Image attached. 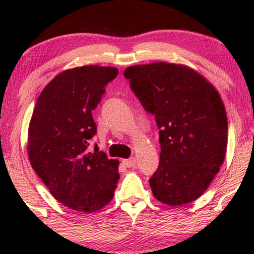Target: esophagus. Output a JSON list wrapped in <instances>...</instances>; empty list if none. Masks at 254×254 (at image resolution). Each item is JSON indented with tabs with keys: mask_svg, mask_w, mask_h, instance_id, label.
<instances>
[{
	"mask_svg": "<svg viewBox=\"0 0 254 254\" xmlns=\"http://www.w3.org/2000/svg\"><path fill=\"white\" fill-rule=\"evenodd\" d=\"M123 163L127 166V168H134V166L136 165V159H135L134 157L128 158V159H124Z\"/></svg>",
	"mask_w": 254,
	"mask_h": 254,
	"instance_id": "34e87169",
	"label": "esophagus"
}]
</instances>
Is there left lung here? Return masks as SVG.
I'll list each match as a JSON object with an SVG mask.
<instances>
[{
    "instance_id": "8db88e82",
    "label": "left lung",
    "mask_w": 254,
    "mask_h": 254,
    "mask_svg": "<svg viewBox=\"0 0 254 254\" xmlns=\"http://www.w3.org/2000/svg\"><path fill=\"white\" fill-rule=\"evenodd\" d=\"M124 76L159 130V165L149 179L159 202L177 207L206 192L223 164L228 119L220 93L195 69L154 62L130 65Z\"/></svg>"
}]
</instances>
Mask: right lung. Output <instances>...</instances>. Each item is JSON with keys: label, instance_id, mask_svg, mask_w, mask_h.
I'll return each instance as SVG.
<instances>
[{"label": "right lung", "instance_id": "1", "mask_svg": "<svg viewBox=\"0 0 254 254\" xmlns=\"http://www.w3.org/2000/svg\"><path fill=\"white\" fill-rule=\"evenodd\" d=\"M118 74L92 64L61 71L41 91L30 120L31 166L59 202L82 213L105 207L120 178L118 159L88 150L97 131L92 110Z\"/></svg>", "mask_w": 254, "mask_h": 254}]
</instances>
